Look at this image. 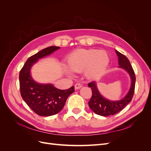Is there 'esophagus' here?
<instances>
[{
  "label": "esophagus",
  "mask_w": 151,
  "mask_h": 151,
  "mask_svg": "<svg viewBox=\"0 0 151 151\" xmlns=\"http://www.w3.org/2000/svg\"><path fill=\"white\" fill-rule=\"evenodd\" d=\"M82 87H83V85L80 83H77L76 84H75V89H79L81 88H82Z\"/></svg>",
  "instance_id": "1"
}]
</instances>
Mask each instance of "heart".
<instances>
[{"label": "heart", "mask_w": 151, "mask_h": 151, "mask_svg": "<svg viewBox=\"0 0 151 151\" xmlns=\"http://www.w3.org/2000/svg\"><path fill=\"white\" fill-rule=\"evenodd\" d=\"M108 55L103 50L78 49L68 55L66 59V72H81L88 79H96L104 74L109 65Z\"/></svg>", "instance_id": "1"}]
</instances>
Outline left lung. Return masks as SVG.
I'll return each instance as SVG.
<instances>
[{
    "label": "left lung",
    "instance_id": "8db88e82",
    "mask_svg": "<svg viewBox=\"0 0 151 151\" xmlns=\"http://www.w3.org/2000/svg\"><path fill=\"white\" fill-rule=\"evenodd\" d=\"M115 52L118 57V67L129 73L131 79V86L129 92L123 99L119 101H110L104 98L100 94L96 82L93 81L88 84V86L92 90V96L88 103L89 108L96 114L103 116L113 115L121 111L132 101L134 94L136 78L133 68L126 56L117 50H115Z\"/></svg>",
    "mask_w": 151,
    "mask_h": 151
}]
</instances>
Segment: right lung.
Wrapping results in <instances>:
<instances>
[{"label":"right lung","instance_id":"obj_1","mask_svg":"<svg viewBox=\"0 0 151 151\" xmlns=\"http://www.w3.org/2000/svg\"><path fill=\"white\" fill-rule=\"evenodd\" d=\"M60 47L52 46L41 50L30 57L19 72L21 95L28 106L37 115L42 116L54 115L63 108L67 98L74 92V87L61 90L52 84H40L31 76V68L40 58L48 56Z\"/></svg>","mask_w":151,"mask_h":151}]
</instances>
